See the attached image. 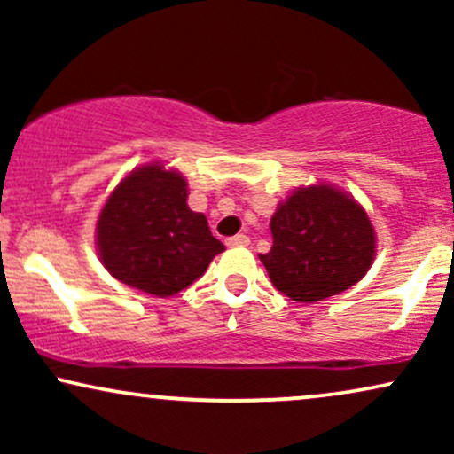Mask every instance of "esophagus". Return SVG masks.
Listing matches in <instances>:
<instances>
[{
  "mask_svg": "<svg viewBox=\"0 0 454 454\" xmlns=\"http://www.w3.org/2000/svg\"><path fill=\"white\" fill-rule=\"evenodd\" d=\"M226 243L231 245V247H243V245H249V237L247 234H234V237H231V239H226Z\"/></svg>",
  "mask_w": 454,
  "mask_h": 454,
  "instance_id": "1",
  "label": "esophagus"
}]
</instances>
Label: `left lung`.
Here are the masks:
<instances>
[{
    "label": "left lung",
    "instance_id": "obj_1",
    "mask_svg": "<svg viewBox=\"0 0 454 454\" xmlns=\"http://www.w3.org/2000/svg\"><path fill=\"white\" fill-rule=\"evenodd\" d=\"M273 247L260 254L275 288L314 303L356 284L376 256V232L356 200L331 185L299 187L270 217Z\"/></svg>",
    "mask_w": 454,
    "mask_h": 454
}]
</instances>
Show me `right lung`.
Segmentation results:
<instances>
[{"label": "right lung", "instance_id": "add662e5", "mask_svg": "<svg viewBox=\"0 0 454 454\" xmlns=\"http://www.w3.org/2000/svg\"><path fill=\"white\" fill-rule=\"evenodd\" d=\"M98 249L113 278L164 299L194 284L223 245L207 217L187 207L184 176L149 164L108 196L98 220Z\"/></svg>", "mask_w": 454, "mask_h": 454}]
</instances>
